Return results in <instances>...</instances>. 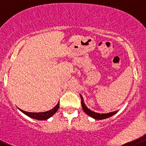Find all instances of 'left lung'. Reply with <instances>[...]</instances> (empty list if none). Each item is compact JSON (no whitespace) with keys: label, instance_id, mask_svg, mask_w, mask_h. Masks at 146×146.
<instances>
[{"label":"left lung","instance_id":"1","mask_svg":"<svg viewBox=\"0 0 146 146\" xmlns=\"http://www.w3.org/2000/svg\"><path fill=\"white\" fill-rule=\"evenodd\" d=\"M80 97L81 99H82V109L88 116H90L91 117L95 119H98V120H101V119H107V118H109L110 117L113 116L114 115L117 113L118 111H114V112H109V113H98V112H95L94 111L91 110L90 109H88L87 108L86 106L85 105L84 101V98H83V96L80 94Z\"/></svg>","mask_w":146,"mask_h":146}]
</instances>
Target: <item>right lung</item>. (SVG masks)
<instances>
[{
	"instance_id": "add662e5",
	"label": "right lung",
	"mask_w": 146,
	"mask_h": 146,
	"mask_svg": "<svg viewBox=\"0 0 146 146\" xmlns=\"http://www.w3.org/2000/svg\"><path fill=\"white\" fill-rule=\"evenodd\" d=\"M59 102H58V104L56 105L55 107H54L52 109L48 111H46V112H27V111H24L22 110L19 109L22 113H24L25 115H26L27 116L29 117L32 118V119H35L37 120H46L48 119H49L55 112L58 111V110L59 109Z\"/></svg>"
}]
</instances>
